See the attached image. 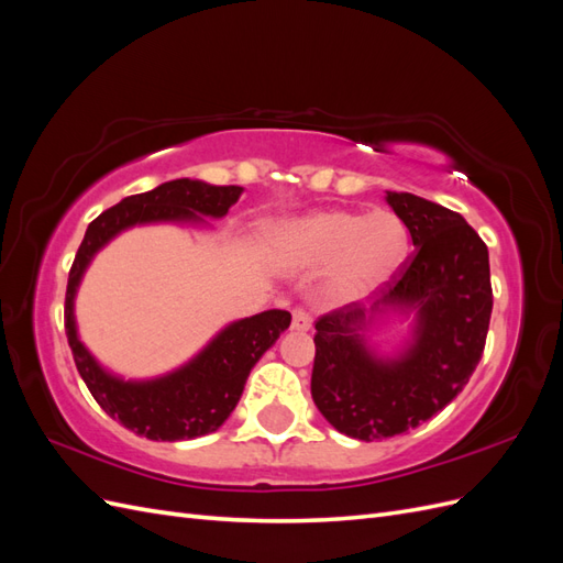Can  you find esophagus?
<instances>
[{
	"instance_id": "1",
	"label": "esophagus",
	"mask_w": 563,
	"mask_h": 563,
	"mask_svg": "<svg viewBox=\"0 0 563 563\" xmlns=\"http://www.w3.org/2000/svg\"><path fill=\"white\" fill-rule=\"evenodd\" d=\"M310 329H312V317L305 312L302 308H296L294 317H291V331L305 333V331H310Z\"/></svg>"
}]
</instances>
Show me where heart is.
Instances as JSON below:
<instances>
[{"label": "heart", "instance_id": "heart-1", "mask_svg": "<svg viewBox=\"0 0 563 563\" xmlns=\"http://www.w3.org/2000/svg\"><path fill=\"white\" fill-rule=\"evenodd\" d=\"M406 246L401 218L387 209L314 211L275 230V255L284 267L329 265L321 291L331 305L360 302L389 284Z\"/></svg>", "mask_w": 563, "mask_h": 563}]
</instances>
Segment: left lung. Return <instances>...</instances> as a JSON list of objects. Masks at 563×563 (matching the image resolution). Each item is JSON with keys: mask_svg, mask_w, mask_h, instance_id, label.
Returning a JSON list of instances; mask_svg holds the SVG:
<instances>
[{"mask_svg": "<svg viewBox=\"0 0 563 563\" xmlns=\"http://www.w3.org/2000/svg\"><path fill=\"white\" fill-rule=\"evenodd\" d=\"M413 255L373 305L323 314L314 335L312 399L338 432L380 441L418 428L463 391L486 345L493 310L488 249L467 220L411 192H387ZM389 316L412 319L385 355L367 333Z\"/></svg>", "mask_w": 563, "mask_h": 563, "instance_id": "obj_1", "label": "left lung"}]
</instances>
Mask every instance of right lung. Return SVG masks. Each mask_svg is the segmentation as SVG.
<instances>
[{"label": "right lung", "mask_w": 563, "mask_h": 563, "mask_svg": "<svg viewBox=\"0 0 563 563\" xmlns=\"http://www.w3.org/2000/svg\"><path fill=\"white\" fill-rule=\"evenodd\" d=\"M242 192L244 187L240 185H209L190 178L168 180L155 190L114 203L112 209L100 213L84 234L70 277H67V343H70L79 376L87 383L93 399L110 418L135 434L152 441H180L216 432L240 401L251 368L288 329L291 314L267 310L232 321L180 368L150 380H124L100 366L79 340L75 296L84 272L100 249L129 228L150 223L209 225L203 216H228Z\"/></svg>", "instance_id": "add662e5"}]
</instances>
